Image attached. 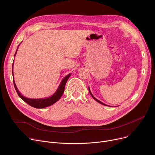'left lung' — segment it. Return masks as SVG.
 Instances as JSON below:
<instances>
[{
	"label": "left lung",
	"mask_w": 155,
	"mask_h": 155,
	"mask_svg": "<svg viewBox=\"0 0 155 155\" xmlns=\"http://www.w3.org/2000/svg\"><path fill=\"white\" fill-rule=\"evenodd\" d=\"M88 90H89V91H90V94L91 95V96L93 97V98L95 100V101H96L97 102H99V103H100V104H102V105H106V106H108V105H106V104H104L103 102H101L100 101H99V100H97L96 98H95L94 97V96L92 94V93H91V91H90V87H88Z\"/></svg>",
	"instance_id": "8db88e82"
}]
</instances>
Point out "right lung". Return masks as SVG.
Here are the masks:
<instances>
[{
    "label": "right lung",
    "instance_id": "add662e5",
    "mask_svg": "<svg viewBox=\"0 0 155 155\" xmlns=\"http://www.w3.org/2000/svg\"><path fill=\"white\" fill-rule=\"evenodd\" d=\"M20 45V44H19ZM19 45H18V47L19 46ZM18 48L16 50V51L15 54V56H16V52H17ZM13 64H14V61H13V63L12 65V74L13 75ZM71 75V74H68V75H66L61 81L59 86H58L57 90L56 91V92L50 97H45V98H41V99H30V98H28L26 97H25L24 96L22 95L21 94V93L19 91V90H18V88L16 86V84L15 83V81L13 80V84H14V86L15 90L16 91V93H18L19 97L24 101L25 102H26L27 104H28L29 105L36 108H45L48 106H50L53 104H54L55 102H56L57 101H58L61 97L62 96V95L63 94V93L64 91V89H65V86L66 84V82H67L70 76Z\"/></svg>",
    "mask_w": 155,
    "mask_h": 155
}]
</instances>
